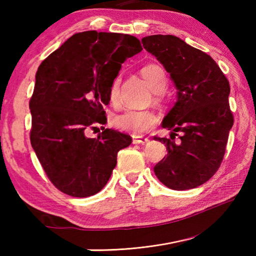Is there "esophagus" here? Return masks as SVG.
<instances>
[{
  "instance_id": "obj_1",
  "label": "esophagus",
  "mask_w": 256,
  "mask_h": 256,
  "mask_svg": "<svg viewBox=\"0 0 256 256\" xmlns=\"http://www.w3.org/2000/svg\"><path fill=\"white\" fill-rule=\"evenodd\" d=\"M146 142H149V138H148L133 136V144H146Z\"/></svg>"
}]
</instances>
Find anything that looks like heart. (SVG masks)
I'll return each mask as SVG.
<instances>
[{
  "label": "heart",
  "instance_id": "obj_1",
  "mask_svg": "<svg viewBox=\"0 0 256 256\" xmlns=\"http://www.w3.org/2000/svg\"><path fill=\"white\" fill-rule=\"evenodd\" d=\"M141 74L154 92L162 94L166 89L167 78L162 66L150 64L142 68ZM118 92L120 80L115 79L110 89V98L112 102L118 100ZM156 123H157V118L150 110H126L115 116L112 120V124L116 128L132 133L136 136H140L148 132L151 128L154 126Z\"/></svg>",
  "mask_w": 256,
  "mask_h": 256
}]
</instances>
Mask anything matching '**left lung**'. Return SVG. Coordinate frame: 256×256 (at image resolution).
I'll use <instances>...</instances> for the list:
<instances>
[{"label":"left lung","mask_w":256,"mask_h":256,"mask_svg":"<svg viewBox=\"0 0 256 256\" xmlns=\"http://www.w3.org/2000/svg\"><path fill=\"white\" fill-rule=\"evenodd\" d=\"M141 42L177 89V102L162 123L172 131L170 138L154 136L168 151L154 166V174L172 190L198 188L216 174L226 151L234 124L229 82L210 55L178 37L154 34Z\"/></svg>","instance_id":"left-lung-1"}]
</instances>
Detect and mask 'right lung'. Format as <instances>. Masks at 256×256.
<instances>
[{
	"instance_id": "obj_1",
	"label": "right lung",
	"mask_w": 256,
	"mask_h": 256,
	"mask_svg": "<svg viewBox=\"0 0 256 256\" xmlns=\"http://www.w3.org/2000/svg\"><path fill=\"white\" fill-rule=\"evenodd\" d=\"M142 50L131 34H74L42 60L29 108L30 142L47 177L68 196L86 198L107 184L118 152L132 138L102 126L97 138L89 130L106 123L104 106L124 60Z\"/></svg>"
}]
</instances>
